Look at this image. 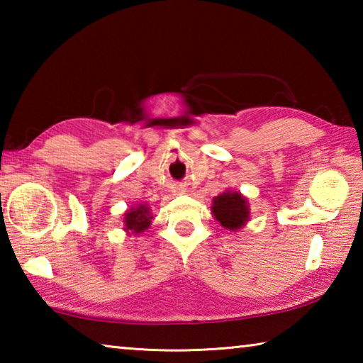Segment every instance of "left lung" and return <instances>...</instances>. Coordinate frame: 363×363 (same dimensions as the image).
<instances>
[{
  "instance_id": "8db88e82",
  "label": "left lung",
  "mask_w": 363,
  "mask_h": 363,
  "mask_svg": "<svg viewBox=\"0 0 363 363\" xmlns=\"http://www.w3.org/2000/svg\"><path fill=\"white\" fill-rule=\"evenodd\" d=\"M211 210L220 225L229 230L240 229L250 216L247 200L237 192H225L214 196Z\"/></svg>"
}]
</instances>
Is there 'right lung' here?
<instances>
[{
  "instance_id": "right-lung-1",
  "label": "right lung",
  "mask_w": 363,
  "mask_h": 363,
  "mask_svg": "<svg viewBox=\"0 0 363 363\" xmlns=\"http://www.w3.org/2000/svg\"><path fill=\"white\" fill-rule=\"evenodd\" d=\"M150 219L152 216L147 206L139 205L138 208H131V211L126 213L125 218L126 230H133V233L144 232L150 225Z\"/></svg>"
}]
</instances>
